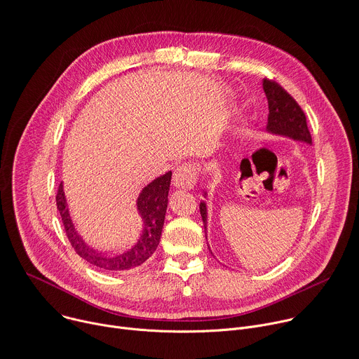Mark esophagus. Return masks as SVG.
I'll list each match as a JSON object with an SVG mask.
<instances>
[{
  "instance_id": "34e87169",
  "label": "esophagus",
  "mask_w": 359,
  "mask_h": 359,
  "mask_svg": "<svg viewBox=\"0 0 359 359\" xmlns=\"http://www.w3.org/2000/svg\"><path fill=\"white\" fill-rule=\"evenodd\" d=\"M198 178V165L194 163H182L180 164L172 177V184L175 188L192 189Z\"/></svg>"
}]
</instances>
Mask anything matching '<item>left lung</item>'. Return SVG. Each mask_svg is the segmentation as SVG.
<instances>
[{
	"mask_svg": "<svg viewBox=\"0 0 359 359\" xmlns=\"http://www.w3.org/2000/svg\"><path fill=\"white\" fill-rule=\"evenodd\" d=\"M263 90L269 102V117L266 130L270 134L287 137L294 141L304 142L311 146V134L307 127L306 114L299 106V103L285 92L278 83L263 79ZM206 195V192L203 194ZM201 217L205 228L206 238V203L202 201L199 203ZM209 248V246H208Z\"/></svg>",
	"mask_w": 359,
	"mask_h": 359,
	"instance_id": "8db88e82",
	"label": "left lung"
}]
</instances>
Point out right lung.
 <instances>
[{"instance_id":"1","label":"right lung","mask_w":359,"mask_h":359,"mask_svg":"<svg viewBox=\"0 0 359 359\" xmlns=\"http://www.w3.org/2000/svg\"><path fill=\"white\" fill-rule=\"evenodd\" d=\"M171 175V171L160 175L140 192L137 198V212L142 222L141 235L131 249L118 255H102L85 243L82 236L78 233L74 221H72L63 191V182H60L56 194V206L72 248L88 263L104 271L121 273L141 266L156 252L160 243L168 205Z\"/></svg>"}]
</instances>
